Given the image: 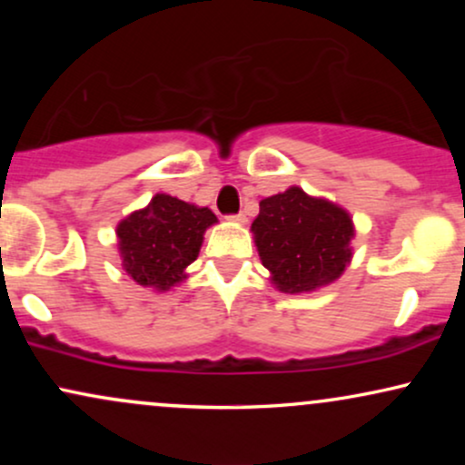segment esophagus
Returning a JSON list of instances; mask_svg holds the SVG:
<instances>
[{"label":"esophagus","instance_id":"obj_1","mask_svg":"<svg viewBox=\"0 0 465 465\" xmlns=\"http://www.w3.org/2000/svg\"><path fill=\"white\" fill-rule=\"evenodd\" d=\"M229 221H233V223H247V216H244L242 212H240V214H232V216H229Z\"/></svg>","mask_w":465,"mask_h":465}]
</instances>
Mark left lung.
<instances>
[{
  "label": "left lung",
  "mask_w": 465,
  "mask_h": 465,
  "mask_svg": "<svg viewBox=\"0 0 465 465\" xmlns=\"http://www.w3.org/2000/svg\"><path fill=\"white\" fill-rule=\"evenodd\" d=\"M260 260L284 292H306L330 284L345 271L351 218L323 199H312L302 188L260 201V214L251 225Z\"/></svg>",
  "instance_id": "1"
}]
</instances>
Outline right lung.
I'll use <instances>...</instances> for the list:
<instances>
[{
	"mask_svg": "<svg viewBox=\"0 0 465 465\" xmlns=\"http://www.w3.org/2000/svg\"><path fill=\"white\" fill-rule=\"evenodd\" d=\"M214 223L216 216L207 207L170 194L153 196L148 207L117 225L122 266L140 286L168 291L183 280L185 266L199 255L203 233Z\"/></svg>",
	"mask_w": 465,
	"mask_h": 465,
	"instance_id": "obj_1",
	"label": "right lung"
}]
</instances>
